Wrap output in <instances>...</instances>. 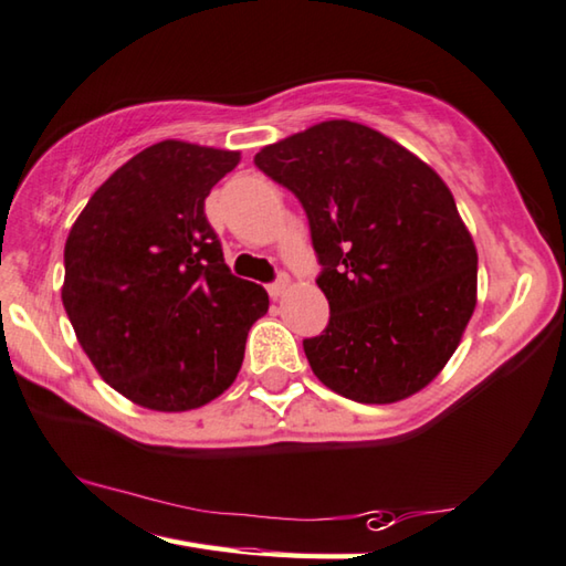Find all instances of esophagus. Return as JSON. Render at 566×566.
<instances>
[{
    "label": "esophagus",
    "mask_w": 566,
    "mask_h": 566,
    "mask_svg": "<svg viewBox=\"0 0 566 566\" xmlns=\"http://www.w3.org/2000/svg\"><path fill=\"white\" fill-rule=\"evenodd\" d=\"M290 286H292V282H290V276H280V280H276L274 284H270V296L272 300H282V296L290 292Z\"/></svg>",
    "instance_id": "34e87169"
}]
</instances>
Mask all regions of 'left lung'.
I'll return each mask as SVG.
<instances>
[{
	"instance_id": "obj_1",
	"label": "left lung",
	"mask_w": 566,
	"mask_h": 566,
	"mask_svg": "<svg viewBox=\"0 0 566 566\" xmlns=\"http://www.w3.org/2000/svg\"><path fill=\"white\" fill-rule=\"evenodd\" d=\"M322 262L328 326L304 338L314 376L358 403H398L455 354L478 304V250L443 178L364 123L334 118L264 146Z\"/></svg>"
}]
</instances>
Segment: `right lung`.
I'll list each match as a JSON object with an SVG mask.
<instances>
[{
  "mask_svg": "<svg viewBox=\"0 0 566 566\" xmlns=\"http://www.w3.org/2000/svg\"><path fill=\"white\" fill-rule=\"evenodd\" d=\"M240 150L160 140L91 195L64 248L61 302L104 381L136 406L180 413L232 386L260 284L222 260L205 198Z\"/></svg>",
  "mask_w": 566,
  "mask_h": 566,
  "instance_id": "add662e5",
  "label": "right lung"
}]
</instances>
